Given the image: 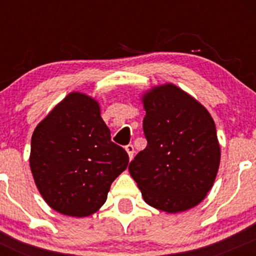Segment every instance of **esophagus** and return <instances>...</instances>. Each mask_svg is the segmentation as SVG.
I'll list each match as a JSON object with an SVG mask.
<instances>
[{
	"mask_svg": "<svg viewBox=\"0 0 256 256\" xmlns=\"http://www.w3.org/2000/svg\"><path fill=\"white\" fill-rule=\"evenodd\" d=\"M125 149H126V152H128V156H130V158H134V146H132V144H128V146H125Z\"/></svg>",
	"mask_w": 256,
	"mask_h": 256,
	"instance_id": "1",
	"label": "esophagus"
}]
</instances>
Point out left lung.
Segmentation results:
<instances>
[{"label":"left lung","instance_id":"8db88e82","mask_svg":"<svg viewBox=\"0 0 256 256\" xmlns=\"http://www.w3.org/2000/svg\"><path fill=\"white\" fill-rule=\"evenodd\" d=\"M143 98L146 146L128 171L149 206L183 212L206 198L216 177V124L204 106L172 84L155 88Z\"/></svg>","mask_w":256,"mask_h":256}]
</instances>
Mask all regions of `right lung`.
Returning a JSON list of instances; mask_svg holds the SVG:
<instances>
[{
    "mask_svg": "<svg viewBox=\"0 0 256 256\" xmlns=\"http://www.w3.org/2000/svg\"><path fill=\"white\" fill-rule=\"evenodd\" d=\"M128 165V152L112 142L98 104L84 94H70L32 134L34 183L44 201L64 216L95 213Z\"/></svg>",
    "mask_w": 256,
    "mask_h": 256,
    "instance_id": "right-lung-1",
    "label": "right lung"
}]
</instances>
